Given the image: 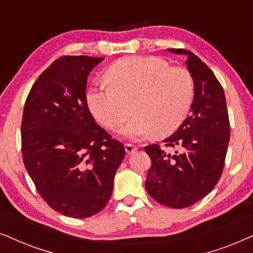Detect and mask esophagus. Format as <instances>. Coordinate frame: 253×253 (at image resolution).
I'll use <instances>...</instances> for the list:
<instances>
[{"label":"esophagus","instance_id":"esophagus-1","mask_svg":"<svg viewBox=\"0 0 253 253\" xmlns=\"http://www.w3.org/2000/svg\"><path fill=\"white\" fill-rule=\"evenodd\" d=\"M125 150H126V153L128 155H132L137 150V147L134 146V144L127 143V144H125Z\"/></svg>","mask_w":253,"mask_h":253}]
</instances>
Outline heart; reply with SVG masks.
Masks as SVG:
<instances>
[{"instance_id": "obj_1", "label": "heart", "mask_w": 253, "mask_h": 253, "mask_svg": "<svg viewBox=\"0 0 253 253\" xmlns=\"http://www.w3.org/2000/svg\"><path fill=\"white\" fill-rule=\"evenodd\" d=\"M109 84L90 87L86 103L103 126L117 129L132 112L135 116L120 132L137 140L156 133L166 136L186 119L194 96V81L184 67H170L156 56H128L106 70Z\"/></svg>"}]
</instances>
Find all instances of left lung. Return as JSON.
Segmentation results:
<instances>
[{"mask_svg":"<svg viewBox=\"0 0 253 253\" xmlns=\"http://www.w3.org/2000/svg\"><path fill=\"white\" fill-rule=\"evenodd\" d=\"M168 50L187 56L185 63L194 81V97L190 117L163 141L177 150L170 154L158 144L144 148L151 160L146 190L161 205L185 208L203 199L220 179L230 126L223 87L206 63L190 50Z\"/></svg>","mask_w":253,"mask_h":253,"instance_id":"8db88e82","label":"left lung"}]
</instances>
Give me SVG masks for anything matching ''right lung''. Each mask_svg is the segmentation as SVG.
Masks as SVG:
<instances>
[{"instance_id": "1", "label": "right lung", "mask_w": 253, "mask_h": 253, "mask_svg": "<svg viewBox=\"0 0 253 253\" xmlns=\"http://www.w3.org/2000/svg\"><path fill=\"white\" fill-rule=\"evenodd\" d=\"M103 60L59 58L38 77L25 102V169L42 199L65 216L99 213L109 203L125 157L123 143L96 124L86 104L87 76Z\"/></svg>"}]
</instances>
